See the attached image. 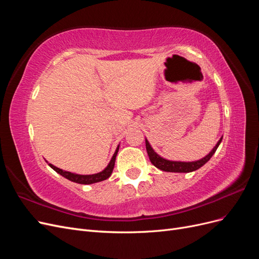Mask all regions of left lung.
Masks as SVG:
<instances>
[{"mask_svg": "<svg viewBox=\"0 0 259 259\" xmlns=\"http://www.w3.org/2000/svg\"><path fill=\"white\" fill-rule=\"evenodd\" d=\"M222 140H223V137L219 139V142L214 147L213 150H211L205 156V158H203V159H201L199 161H195V162H174V161H168V160L163 159L160 155H158L153 151V149L151 148L150 145H149L147 139H146V149H147V152L149 155V159H150L151 163L155 167H158L164 171H173V173H189V171L197 170L201 166L204 165V164L211 158V156H213V154L217 150L219 144L222 143Z\"/></svg>", "mask_w": 259, "mask_h": 259, "instance_id": "8db88e82", "label": "left lung"}]
</instances>
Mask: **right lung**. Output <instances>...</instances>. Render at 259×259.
<instances>
[{"mask_svg":"<svg viewBox=\"0 0 259 259\" xmlns=\"http://www.w3.org/2000/svg\"><path fill=\"white\" fill-rule=\"evenodd\" d=\"M117 151H119V147L116 148V150L112 156V159L110 161V163L108 164V166L103 170L100 171V173L97 174H94V175H77V174H73V173H70V171H66V170H62L56 166L52 165V164H49V165L54 169L56 170L58 174H60L61 176L66 177L67 179L71 180L73 183H77V184H83V185H90V184H95L98 182H103V180L107 179L110 177L113 167H114V162H115V156L117 154Z\"/></svg>","mask_w":259,"mask_h":259,"instance_id":"obj_1","label":"right lung"}]
</instances>
